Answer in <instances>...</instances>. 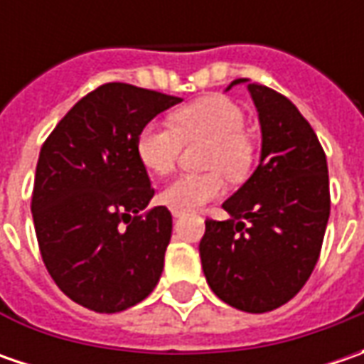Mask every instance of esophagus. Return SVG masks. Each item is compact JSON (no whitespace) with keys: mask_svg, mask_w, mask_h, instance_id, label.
<instances>
[{"mask_svg":"<svg viewBox=\"0 0 364 364\" xmlns=\"http://www.w3.org/2000/svg\"><path fill=\"white\" fill-rule=\"evenodd\" d=\"M172 217L180 218V217H182V213H180V210H172Z\"/></svg>","mask_w":364,"mask_h":364,"instance_id":"obj_1","label":"esophagus"}]
</instances>
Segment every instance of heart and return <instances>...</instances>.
<instances>
[{
	"label": "heart",
	"mask_w": 364,
	"mask_h": 364,
	"mask_svg": "<svg viewBox=\"0 0 364 364\" xmlns=\"http://www.w3.org/2000/svg\"><path fill=\"white\" fill-rule=\"evenodd\" d=\"M172 125L149 121L135 139L137 158L151 174L166 176L174 170L182 141L208 139L203 174H182L161 190V203L172 210L190 213L223 194V178H243L253 161V144L245 133V113L229 97L210 95L182 105L172 113Z\"/></svg>",
	"instance_id": "1"
}]
</instances>
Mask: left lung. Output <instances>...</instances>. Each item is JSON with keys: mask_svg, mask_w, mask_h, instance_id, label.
Here are the masks:
<instances>
[{"mask_svg": "<svg viewBox=\"0 0 364 364\" xmlns=\"http://www.w3.org/2000/svg\"><path fill=\"white\" fill-rule=\"evenodd\" d=\"M247 89L261 123V160L223 203L231 218H206L198 249L218 298L263 314L287 304L314 272L330 217V184L326 154L298 107L265 85L249 82Z\"/></svg>", "mask_w": 364, "mask_h": 364, "instance_id": "left-lung-1", "label": "left lung"}]
</instances>
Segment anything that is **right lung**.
<instances>
[{
    "mask_svg": "<svg viewBox=\"0 0 364 364\" xmlns=\"http://www.w3.org/2000/svg\"><path fill=\"white\" fill-rule=\"evenodd\" d=\"M182 99L125 82L82 97L52 129L36 166L32 217L42 261L73 301L115 314L160 282L172 215L137 158L139 129Z\"/></svg>",
    "mask_w": 364,
    "mask_h": 364,
    "instance_id": "1",
    "label": "right lung"
}]
</instances>
